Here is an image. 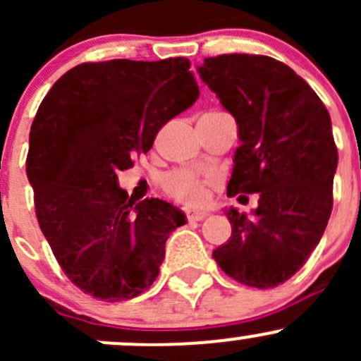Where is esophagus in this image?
<instances>
[{
  "instance_id": "obj_1",
  "label": "esophagus",
  "mask_w": 361,
  "mask_h": 361,
  "mask_svg": "<svg viewBox=\"0 0 361 361\" xmlns=\"http://www.w3.org/2000/svg\"><path fill=\"white\" fill-rule=\"evenodd\" d=\"M185 214H187V218L188 220H195V221H201V220H204V218L207 216V214H209V211H206V209H188V211H185Z\"/></svg>"
}]
</instances>
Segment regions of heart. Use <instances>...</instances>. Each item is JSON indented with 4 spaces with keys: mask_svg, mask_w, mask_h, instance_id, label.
<instances>
[{
    "mask_svg": "<svg viewBox=\"0 0 361 361\" xmlns=\"http://www.w3.org/2000/svg\"><path fill=\"white\" fill-rule=\"evenodd\" d=\"M213 183L214 180L211 176H204L190 169H174L160 178V185L169 197L190 206L206 201Z\"/></svg>",
    "mask_w": 361,
    "mask_h": 361,
    "instance_id": "1",
    "label": "heart"
}]
</instances>
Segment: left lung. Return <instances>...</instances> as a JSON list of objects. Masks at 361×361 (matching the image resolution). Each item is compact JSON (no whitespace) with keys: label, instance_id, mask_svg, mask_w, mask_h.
<instances>
[{"label":"left lung","instance_id":"left-lung-1","mask_svg":"<svg viewBox=\"0 0 361 361\" xmlns=\"http://www.w3.org/2000/svg\"><path fill=\"white\" fill-rule=\"evenodd\" d=\"M238 122L228 197L258 194L253 214L227 211L232 235L213 251L243 285L272 288L305 264L332 213L337 147L329 110L292 68L267 56L224 54L197 68Z\"/></svg>","mask_w":361,"mask_h":361}]
</instances>
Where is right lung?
Listing matches in <instances>:
<instances>
[{"mask_svg": "<svg viewBox=\"0 0 361 361\" xmlns=\"http://www.w3.org/2000/svg\"><path fill=\"white\" fill-rule=\"evenodd\" d=\"M188 69L185 57L83 63L54 83L36 111L25 160L36 218L83 293L106 302L143 293L159 276L167 238L187 221L160 199L136 204L116 173L195 103Z\"/></svg>", "mask_w": 361, "mask_h": 361, "instance_id": "right-lung-1", "label": "right lung"}]
</instances>
